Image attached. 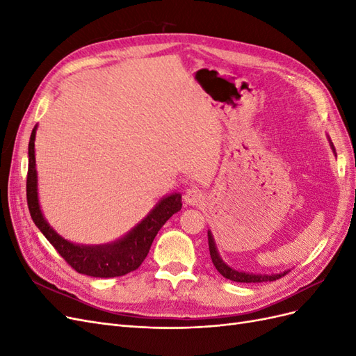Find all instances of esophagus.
Listing matches in <instances>:
<instances>
[{
  "instance_id": "1",
  "label": "esophagus",
  "mask_w": 356,
  "mask_h": 356,
  "mask_svg": "<svg viewBox=\"0 0 356 356\" xmlns=\"http://www.w3.org/2000/svg\"><path fill=\"white\" fill-rule=\"evenodd\" d=\"M203 199H204V193L197 187L188 188L184 195V202L187 204H191V207H197V204L203 202Z\"/></svg>"
}]
</instances>
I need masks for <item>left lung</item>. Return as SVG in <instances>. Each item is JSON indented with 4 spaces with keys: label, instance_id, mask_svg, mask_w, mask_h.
<instances>
[{
    "label": "left lung",
    "instance_id": "obj_1",
    "mask_svg": "<svg viewBox=\"0 0 356 356\" xmlns=\"http://www.w3.org/2000/svg\"><path fill=\"white\" fill-rule=\"evenodd\" d=\"M330 141V138H328ZM330 147L332 149L334 156L336 154V148H334L332 143L330 141ZM208 243H209V252H211V258H212V263L215 266V268L225 277V279H230L233 282H245V284H257V282H272L276 281V279L285 276L289 270L281 272V273H250V272H241V270H236V268L230 267L227 263H225L218 250H217V245H215V239L211 233V230H208Z\"/></svg>",
    "mask_w": 356,
    "mask_h": 356
}]
</instances>
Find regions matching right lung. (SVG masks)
Returning a JSON list of instances; mask_svg holds the SVG:
<instances>
[{"label":"right lung","instance_id":"add662e5","mask_svg":"<svg viewBox=\"0 0 356 356\" xmlns=\"http://www.w3.org/2000/svg\"><path fill=\"white\" fill-rule=\"evenodd\" d=\"M35 134L37 126L32 129L28 145V178L26 199L32 221L35 222L46 239L55 246L74 270L93 277H115L131 273L143 264L149 252V248L163 224L177 213L182 203L179 193L165 196L149 211L147 217L138 222L120 239L101 245H81L67 241L53 230L42 215L38 200V177L35 168Z\"/></svg>","mask_w":356,"mask_h":356}]
</instances>
